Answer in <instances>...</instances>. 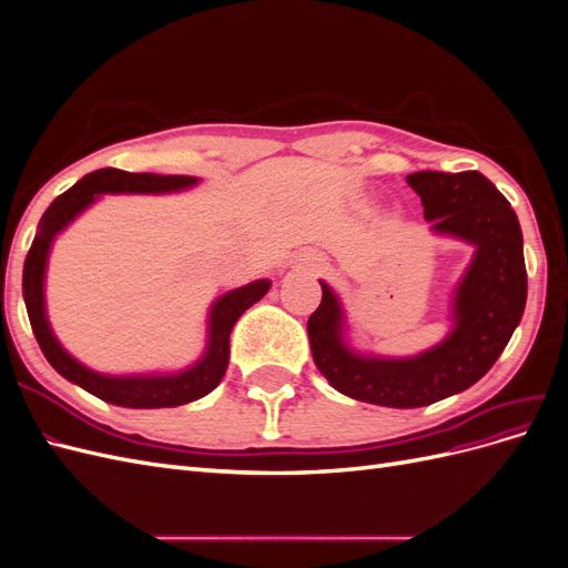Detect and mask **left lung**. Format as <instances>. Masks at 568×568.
Listing matches in <instances>:
<instances>
[{
    "label": "left lung",
    "instance_id": "8db88e82",
    "mask_svg": "<svg viewBox=\"0 0 568 568\" xmlns=\"http://www.w3.org/2000/svg\"><path fill=\"white\" fill-rule=\"evenodd\" d=\"M424 217L440 234L476 246L455 298V332L412 359L353 355L341 341V307L322 284V303L307 320L317 369L338 393L384 407H424L467 390L500 357L521 322L528 280L517 213L497 186L476 170L407 175Z\"/></svg>",
    "mask_w": 568,
    "mask_h": 568
}]
</instances>
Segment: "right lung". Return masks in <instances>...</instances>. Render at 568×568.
Listing matches in <instances>:
<instances>
[{
  "instance_id": "right-lung-1",
  "label": "right lung",
  "mask_w": 568,
  "mask_h": 568,
  "mask_svg": "<svg viewBox=\"0 0 568 568\" xmlns=\"http://www.w3.org/2000/svg\"><path fill=\"white\" fill-rule=\"evenodd\" d=\"M196 180L184 175H151V173H125L118 168H101L94 173L84 175L75 186L68 189L54 203L49 205L47 213L40 220V232L32 239V246L28 251L26 265H23V298L28 307V317L32 334H36L44 357L49 365L54 367L68 382L90 390L97 398L106 400L120 407H178L184 403H192L211 393L225 376L230 363V334L236 320L242 317L253 303L261 301L270 282L261 280L248 286H242L230 294L222 296L211 311V341L209 351L203 359L192 369L173 376H128V379H115V376L97 374L68 355L57 338L51 336V329L44 317V296H42V280H44V265L47 253L54 239L68 222H71L82 209L97 199V194H118V192H132V194H161V192H175V189L192 186Z\"/></svg>"
}]
</instances>
